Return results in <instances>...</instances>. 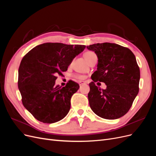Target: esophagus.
<instances>
[{
	"label": "esophagus",
	"instance_id": "obj_1",
	"mask_svg": "<svg viewBox=\"0 0 156 156\" xmlns=\"http://www.w3.org/2000/svg\"><path fill=\"white\" fill-rule=\"evenodd\" d=\"M79 85L81 86V85H82V84H85V81H79Z\"/></svg>",
	"mask_w": 156,
	"mask_h": 156
}]
</instances>
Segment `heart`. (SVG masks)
<instances>
[{
    "label": "heart",
    "instance_id": "b5f03b06",
    "mask_svg": "<svg viewBox=\"0 0 156 156\" xmlns=\"http://www.w3.org/2000/svg\"><path fill=\"white\" fill-rule=\"evenodd\" d=\"M96 56V54L92 51H87L84 55V58H85V59L88 61V62L92 57H94V56ZM75 77L79 79H84V76H83V75H75Z\"/></svg>",
    "mask_w": 156,
    "mask_h": 156
}]
</instances>
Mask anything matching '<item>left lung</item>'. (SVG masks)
Returning <instances> with one entry per match:
<instances>
[{"mask_svg": "<svg viewBox=\"0 0 156 156\" xmlns=\"http://www.w3.org/2000/svg\"><path fill=\"white\" fill-rule=\"evenodd\" d=\"M87 48L95 52L98 58L89 84L90 107L103 119H119L129 111L139 93L140 69L135 56L128 48L116 44H95ZM98 81L105 83L107 88L97 87L95 83Z\"/></svg>", "mask_w": 156, "mask_h": 156, "instance_id": "1", "label": "left lung"}]
</instances>
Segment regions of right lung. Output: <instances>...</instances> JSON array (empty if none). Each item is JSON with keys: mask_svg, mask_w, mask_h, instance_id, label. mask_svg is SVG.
I'll return each mask as SVG.
<instances>
[{"mask_svg": "<svg viewBox=\"0 0 156 156\" xmlns=\"http://www.w3.org/2000/svg\"><path fill=\"white\" fill-rule=\"evenodd\" d=\"M85 48L45 43L36 46L23 58L18 71V88L23 105L36 119L52 124L68 115L71 98L79 85L69 81L62 88L56 86V75L67 71L73 59Z\"/></svg>", "mask_w": 156, "mask_h": 156, "instance_id": "obj_1", "label": "right lung"}]
</instances>
